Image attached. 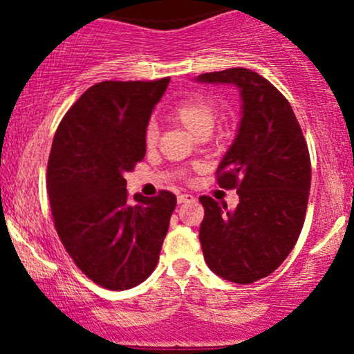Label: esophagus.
Wrapping results in <instances>:
<instances>
[{
  "label": "esophagus",
  "instance_id": "obj_1",
  "mask_svg": "<svg viewBox=\"0 0 354 354\" xmlns=\"http://www.w3.org/2000/svg\"><path fill=\"white\" fill-rule=\"evenodd\" d=\"M196 198L193 196V194H188V193H183V194H178V203H193Z\"/></svg>",
  "mask_w": 354,
  "mask_h": 354
}]
</instances>
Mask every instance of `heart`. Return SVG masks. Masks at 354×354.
<instances>
[{
	"label": "heart",
	"instance_id": "heart-1",
	"mask_svg": "<svg viewBox=\"0 0 354 354\" xmlns=\"http://www.w3.org/2000/svg\"><path fill=\"white\" fill-rule=\"evenodd\" d=\"M173 118L196 136H208L219 118V108L216 101L208 98V96L193 95L181 100L173 108ZM156 141L158 124L156 121L151 120L145 128V143L151 148L156 145Z\"/></svg>",
	"mask_w": 354,
	"mask_h": 354
}]
</instances>
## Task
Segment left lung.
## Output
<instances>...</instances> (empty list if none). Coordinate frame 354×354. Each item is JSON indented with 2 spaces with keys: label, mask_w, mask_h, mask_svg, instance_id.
Masks as SVG:
<instances>
[{
  "label": "left lung",
  "mask_w": 354,
  "mask_h": 354,
  "mask_svg": "<svg viewBox=\"0 0 354 354\" xmlns=\"http://www.w3.org/2000/svg\"><path fill=\"white\" fill-rule=\"evenodd\" d=\"M198 81L233 83L241 91L238 136L216 171L218 185L236 189L239 203L231 211L200 198V243L211 271L250 284L273 273L298 241L311 186L310 151L290 101L261 75L230 68Z\"/></svg>",
  "instance_id": "1"
}]
</instances>
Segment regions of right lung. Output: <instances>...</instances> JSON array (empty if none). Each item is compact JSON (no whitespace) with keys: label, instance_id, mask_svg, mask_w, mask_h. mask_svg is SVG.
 I'll use <instances>...</instances> for the list:
<instances>
[{"label":"right lung","instance_id":"1","mask_svg":"<svg viewBox=\"0 0 354 354\" xmlns=\"http://www.w3.org/2000/svg\"><path fill=\"white\" fill-rule=\"evenodd\" d=\"M169 78L101 81L68 109L53 138L46 188L56 233L75 265L113 291L143 283L160 259L176 196L136 194L123 174L146 153L145 128Z\"/></svg>","mask_w":354,"mask_h":354}]
</instances>
